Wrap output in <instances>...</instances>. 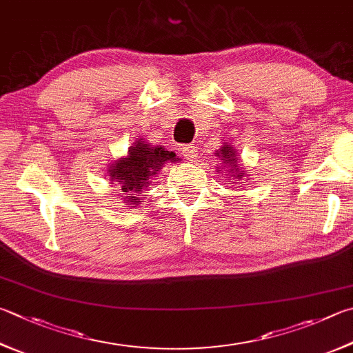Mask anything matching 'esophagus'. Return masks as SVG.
Masks as SVG:
<instances>
[{"mask_svg": "<svg viewBox=\"0 0 353 353\" xmlns=\"http://www.w3.org/2000/svg\"><path fill=\"white\" fill-rule=\"evenodd\" d=\"M181 152H182V156H183V159H187V160H191V162H193V160H196V157H197V151H196V148L194 146H190V145H183L182 148H181Z\"/></svg>", "mask_w": 353, "mask_h": 353, "instance_id": "obj_1", "label": "esophagus"}]
</instances>
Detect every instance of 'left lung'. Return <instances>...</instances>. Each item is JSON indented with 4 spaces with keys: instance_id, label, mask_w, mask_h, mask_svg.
I'll use <instances>...</instances> for the list:
<instances>
[{
    "instance_id": "1",
    "label": "left lung",
    "mask_w": 353,
    "mask_h": 353,
    "mask_svg": "<svg viewBox=\"0 0 353 353\" xmlns=\"http://www.w3.org/2000/svg\"><path fill=\"white\" fill-rule=\"evenodd\" d=\"M216 154L219 156L221 162L223 163V168H227L228 174H230V172H232V174H233V181H234V179H238V181H243V179L247 177V172L241 170V166L238 163V156H236V151H234V148H233L232 145L223 143L221 146V150L216 151ZM216 168H219V166H216Z\"/></svg>"
}]
</instances>
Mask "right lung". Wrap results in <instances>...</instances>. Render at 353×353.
<instances>
[{
  "label": "right lung",
  "instance_id": "1",
  "mask_svg": "<svg viewBox=\"0 0 353 353\" xmlns=\"http://www.w3.org/2000/svg\"><path fill=\"white\" fill-rule=\"evenodd\" d=\"M177 160L174 152L165 151L163 146H152L139 139L130 146L126 157L115 160L108 174L115 187L123 191L120 197L131 207L143 202V197H140L143 188L150 187L151 179L159 174L163 163Z\"/></svg>",
  "mask_w": 353,
  "mask_h": 353
}]
</instances>
